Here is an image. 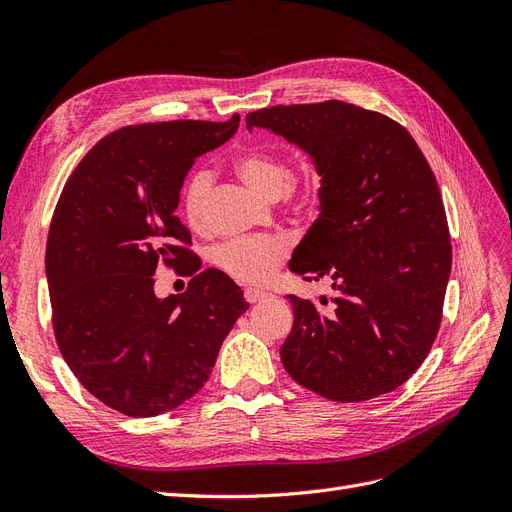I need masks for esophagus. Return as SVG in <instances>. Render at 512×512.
<instances>
[{"instance_id":"obj_1","label":"esophagus","mask_w":512,"mask_h":512,"mask_svg":"<svg viewBox=\"0 0 512 512\" xmlns=\"http://www.w3.org/2000/svg\"><path fill=\"white\" fill-rule=\"evenodd\" d=\"M243 297H245V301H250V303H260V301H265V299H269L271 294H267V292H262V290H256V288H247L245 292H243Z\"/></svg>"}]
</instances>
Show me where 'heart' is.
<instances>
[{
    "mask_svg": "<svg viewBox=\"0 0 512 512\" xmlns=\"http://www.w3.org/2000/svg\"><path fill=\"white\" fill-rule=\"evenodd\" d=\"M235 170L243 183L267 198H280L284 192L292 196L301 209L316 205L320 196V177L305 173L290 180L288 162L271 149L254 147L243 151L235 160ZM213 177L207 168H196L188 177L181 192L183 218L192 228L205 226L207 200L211 194ZM288 254V241L280 235H262L247 239H232L222 243L213 252V260L228 277L243 284H260L269 280L273 271Z\"/></svg>",
    "mask_w": 512,
    "mask_h": 512,
    "instance_id": "heart-1",
    "label": "heart"
}]
</instances>
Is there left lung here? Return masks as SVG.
<instances>
[{"label": "left lung", "instance_id": "obj_1", "mask_svg": "<svg viewBox=\"0 0 512 512\" xmlns=\"http://www.w3.org/2000/svg\"><path fill=\"white\" fill-rule=\"evenodd\" d=\"M245 123L303 149L320 175V215L290 271L331 277L335 294L329 312L288 294L286 371L342 404L395 391L431 350L451 275V235L423 151L397 121L339 100L262 108Z\"/></svg>", "mask_w": 512, "mask_h": 512}]
</instances>
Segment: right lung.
<instances>
[{"mask_svg":"<svg viewBox=\"0 0 512 512\" xmlns=\"http://www.w3.org/2000/svg\"><path fill=\"white\" fill-rule=\"evenodd\" d=\"M239 121L121 128L94 145L59 196L44 260L55 339L85 389L121 414L158 416L196 395L250 307L226 273L198 271L175 213L194 160ZM160 264L192 274L189 290L156 298Z\"/></svg>","mask_w":512,"mask_h":512,"instance_id":"1","label":"right lung"}]
</instances>
